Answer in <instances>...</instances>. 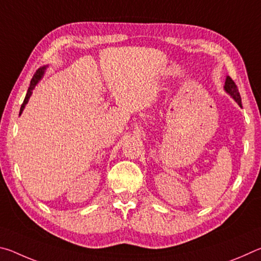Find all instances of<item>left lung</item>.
<instances>
[{
    "instance_id": "left-lung-1",
    "label": "left lung",
    "mask_w": 261,
    "mask_h": 261,
    "mask_svg": "<svg viewBox=\"0 0 261 261\" xmlns=\"http://www.w3.org/2000/svg\"><path fill=\"white\" fill-rule=\"evenodd\" d=\"M224 90H226L228 93L230 94L233 99H235L236 102L242 107V100H241L240 92H238V88L236 86L235 82H233L230 77H227V79H226V83H224Z\"/></svg>"
}]
</instances>
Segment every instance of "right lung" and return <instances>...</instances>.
<instances>
[{"mask_svg":"<svg viewBox=\"0 0 261 261\" xmlns=\"http://www.w3.org/2000/svg\"><path fill=\"white\" fill-rule=\"evenodd\" d=\"M43 70H45V68H40V69H38V70H37V72H35V73H34V76L32 77V79H31V83H30V86H29L28 93H26V96H25V99H24V101H23V103H21V107H20V112H19V114H21V112H23L24 108H25V105L28 103V101H29V99H30V96H31V94H32V90L34 88V86L37 85V83H38L39 81H40V78H41L42 73H43Z\"/></svg>","mask_w":261,"mask_h":261,"instance_id":"obj_1","label":"right lung"}]
</instances>
